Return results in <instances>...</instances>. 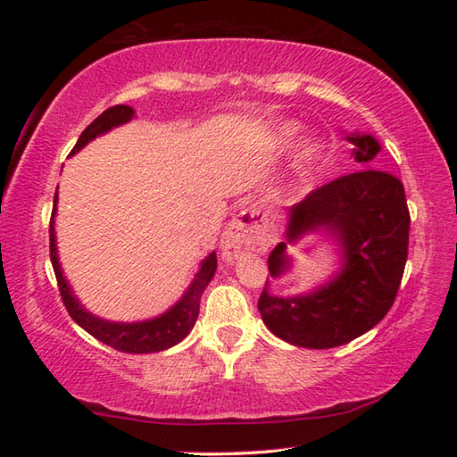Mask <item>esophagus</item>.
<instances>
[{"label":"esophagus","mask_w":457,"mask_h":457,"mask_svg":"<svg viewBox=\"0 0 457 457\" xmlns=\"http://www.w3.org/2000/svg\"><path fill=\"white\" fill-rule=\"evenodd\" d=\"M266 231V218L262 215L260 207H247L237 215L234 221H229L228 229L221 236V253L228 262L236 260L237 253L244 250L256 247Z\"/></svg>","instance_id":"obj_1"}]
</instances>
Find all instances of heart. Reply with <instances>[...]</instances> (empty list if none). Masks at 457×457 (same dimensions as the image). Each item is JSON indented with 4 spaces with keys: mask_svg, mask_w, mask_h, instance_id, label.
Wrapping results in <instances>:
<instances>
[{
    "mask_svg": "<svg viewBox=\"0 0 457 457\" xmlns=\"http://www.w3.org/2000/svg\"><path fill=\"white\" fill-rule=\"evenodd\" d=\"M303 133V127L294 120H284L274 129V143L280 146V149H286L290 146L296 138ZM322 159V143L319 138H306V141L300 143L298 151H296V161L300 167H314L319 161Z\"/></svg>",
    "mask_w": 457,
    "mask_h": 457,
    "instance_id": "b5f03b06",
    "label": "heart"
}]
</instances>
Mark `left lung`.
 <instances>
[{
    "mask_svg": "<svg viewBox=\"0 0 457 457\" xmlns=\"http://www.w3.org/2000/svg\"><path fill=\"white\" fill-rule=\"evenodd\" d=\"M357 171L322 185L288 212L286 242L268 258L272 278L290 272L286 252L308 234L338 245V272L296 296H276L270 284L258 308L266 327L303 349H332L351 343L383 320L395 303L409 245V210L397 177L375 169L381 151L373 135L351 133Z\"/></svg>",
    "mask_w": 457,
    "mask_h": 457,
    "instance_id": "8db88e82",
    "label": "left lung"
}]
</instances>
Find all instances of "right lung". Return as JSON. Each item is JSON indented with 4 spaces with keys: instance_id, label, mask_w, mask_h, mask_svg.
Segmentation results:
<instances>
[{
    "instance_id": "add662e5",
    "label": "right lung",
    "mask_w": 457,
    "mask_h": 457,
    "mask_svg": "<svg viewBox=\"0 0 457 457\" xmlns=\"http://www.w3.org/2000/svg\"><path fill=\"white\" fill-rule=\"evenodd\" d=\"M135 117V111L127 104L112 106L95 119L90 125L82 130L79 143L74 145L71 154L79 153L82 146H87L90 141H95L96 137L108 133L114 127H120ZM58 210V189L56 195H54V210H52V220H50V260L54 266V274H56L60 296L64 300L66 311L71 312L72 320L82 327L92 337L98 338L100 343H104L112 349L120 353H133V354H143V353H159L165 349H171L177 343L189 335L191 328L195 327V320L199 316V300L201 294L207 288V284L212 282L215 274V268H218V258H215V252L205 260L201 262L195 278L189 284V288L185 290L183 296L177 300V303L165 311L163 314L154 316V319L138 320V322H114L100 319V316L88 312L87 308L80 304V300L76 298L72 292V286L68 284L64 272H62L60 260H58V247H56V229H54V218H56Z\"/></svg>"
}]
</instances>
